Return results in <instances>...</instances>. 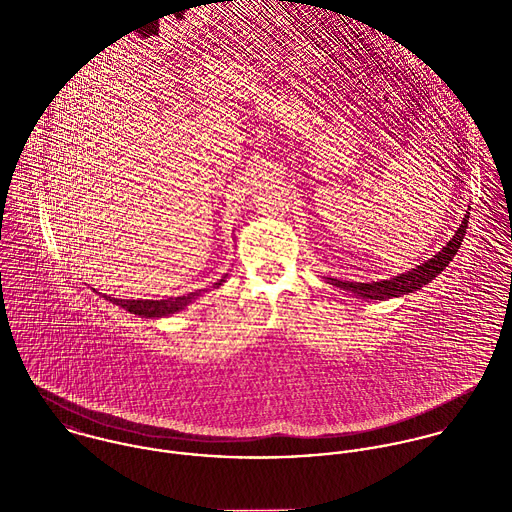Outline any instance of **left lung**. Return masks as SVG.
<instances>
[{
    "label": "left lung",
    "mask_w": 512,
    "mask_h": 512,
    "mask_svg": "<svg viewBox=\"0 0 512 512\" xmlns=\"http://www.w3.org/2000/svg\"><path fill=\"white\" fill-rule=\"evenodd\" d=\"M469 222V215L459 224L457 232L453 234V238L439 250L438 254L430 260H426L424 264L412 268L406 274H400L396 278L390 280H382V282H370V284H361V282H343V280H335V278H327L329 284L345 290V292H353L355 295H361L363 299H390V297H398V295H408V293L422 290L426 284H430L434 278H438L439 274L445 270V266L453 260V256L457 254L463 236H465V228Z\"/></svg>",
    "instance_id": "8db88e82"
}]
</instances>
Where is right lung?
<instances>
[{"mask_svg": "<svg viewBox=\"0 0 512 512\" xmlns=\"http://www.w3.org/2000/svg\"><path fill=\"white\" fill-rule=\"evenodd\" d=\"M224 278L219 280L213 288L222 286ZM203 292L205 290L187 293V295H181V297H167V299H118V297H110V295H104V297L108 301L124 307L126 311H130L134 315H140V317H165V315H171V313H177V311L185 309L189 303H193V299H197Z\"/></svg>", "mask_w": 512, "mask_h": 512, "instance_id": "1", "label": "right lung"}]
</instances>
